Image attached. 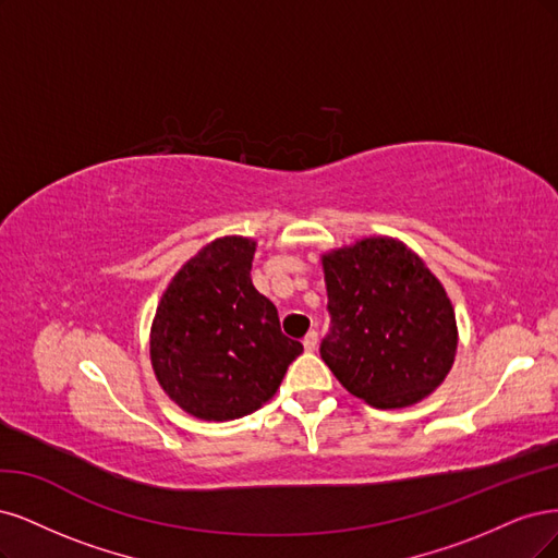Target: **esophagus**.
<instances>
[{
  "label": "esophagus",
  "instance_id": "34e87169",
  "mask_svg": "<svg viewBox=\"0 0 558 558\" xmlns=\"http://www.w3.org/2000/svg\"><path fill=\"white\" fill-rule=\"evenodd\" d=\"M303 348L308 350V352H313V350L317 348V331L305 333V338H303Z\"/></svg>",
  "mask_w": 558,
  "mask_h": 558
}]
</instances>
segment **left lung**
<instances>
[{
	"instance_id": "left-lung-1",
	"label": "left lung",
	"mask_w": 558,
	"mask_h": 558,
	"mask_svg": "<svg viewBox=\"0 0 558 558\" xmlns=\"http://www.w3.org/2000/svg\"><path fill=\"white\" fill-rule=\"evenodd\" d=\"M331 317L325 364L356 399L401 408L452 368L457 322L442 284L403 243L366 239L322 257Z\"/></svg>"
}]
</instances>
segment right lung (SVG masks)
I'll use <instances>...</instances> for the list:
<instances>
[{"mask_svg": "<svg viewBox=\"0 0 558 558\" xmlns=\"http://www.w3.org/2000/svg\"><path fill=\"white\" fill-rule=\"evenodd\" d=\"M255 241L208 243L157 305L150 359L169 397L199 420L250 415L274 397L303 352L280 331L276 305L253 284Z\"/></svg>", "mask_w": 558, "mask_h": 558, "instance_id": "add662e5", "label": "right lung"}]
</instances>
